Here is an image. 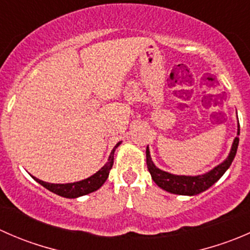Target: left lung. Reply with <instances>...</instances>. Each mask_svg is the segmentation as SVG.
Wrapping results in <instances>:
<instances>
[{
    "mask_svg": "<svg viewBox=\"0 0 250 250\" xmlns=\"http://www.w3.org/2000/svg\"><path fill=\"white\" fill-rule=\"evenodd\" d=\"M239 123L238 128H237V137L234 138L232 146L229 156L224 162L214 167L209 172L201 174V175H176L165 172V170L160 169L155 166L152 158H151L150 150L148 146L146 147V165H147V169L151 174L152 180L160 186L161 188L166 190L167 192L174 193V195H183V196H195L198 193L203 192V191L208 190L211 185L216 183L221 176L225 174L226 170L230 168L231 163H232L234 156H236L237 147H238L239 143Z\"/></svg>",
    "mask_w": 250,
    "mask_h": 250,
    "instance_id": "1",
    "label": "left lung"
}]
</instances>
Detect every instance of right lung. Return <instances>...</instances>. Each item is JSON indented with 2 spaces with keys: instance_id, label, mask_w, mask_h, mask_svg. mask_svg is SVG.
Instances as JSON below:
<instances>
[{
  "instance_id": "add662e5",
  "label": "right lung",
  "mask_w": 250,
  "mask_h": 250,
  "mask_svg": "<svg viewBox=\"0 0 250 250\" xmlns=\"http://www.w3.org/2000/svg\"><path fill=\"white\" fill-rule=\"evenodd\" d=\"M122 141L116 144L115 147L112 148L111 151L110 156H109V160L107 162L98 170L97 173L93 174L92 176L87 179H83V180L76 181V183H69V184H50V183H46L43 180H40V179L32 178L37 181L39 184H41L43 188H46L47 190H49L50 192L55 193L58 196H62V197L65 198H77L81 197V196H84L88 195L90 192H94V191L99 190L104 183L106 181V179L109 178V173L112 168L113 165V153H115L116 148L121 145Z\"/></svg>"
}]
</instances>
